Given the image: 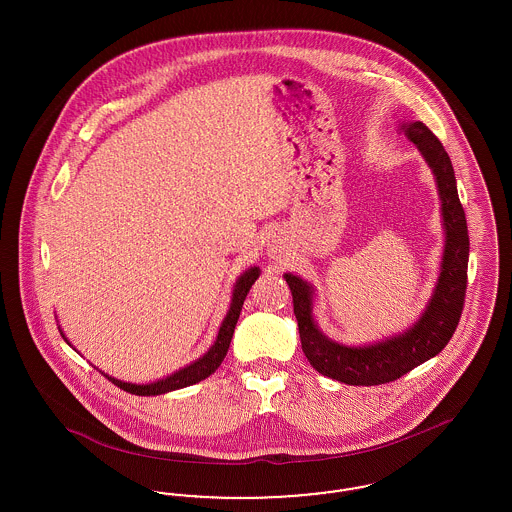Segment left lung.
<instances>
[{
	"mask_svg": "<svg viewBox=\"0 0 512 512\" xmlns=\"http://www.w3.org/2000/svg\"><path fill=\"white\" fill-rule=\"evenodd\" d=\"M405 132L436 174L445 224L441 274L422 318L405 334L390 340L366 347L340 345L318 332L313 320V288L293 274H284L292 290L293 315L297 318L301 349L307 361L322 376L349 386L388 384L411 372L414 366L436 357L453 338L463 315L470 242L453 165L441 142L424 122L407 124Z\"/></svg>",
	"mask_w": 512,
	"mask_h": 512,
	"instance_id": "8db88e82",
	"label": "left lung"
}]
</instances>
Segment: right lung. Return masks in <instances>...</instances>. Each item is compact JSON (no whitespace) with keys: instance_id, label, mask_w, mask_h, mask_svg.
Wrapping results in <instances>:
<instances>
[{"instance_id":"add662e5","label":"right lung","mask_w":512,"mask_h":512,"mask_svg":"<svg viewBox=\"0 0 512 512\" xmlns=\"http://www.w3.org/2000/svg\"><path fill=\"white\" fill-rule=\"evenodd\" d=\"M261 270L257 267L249 268L245 270L244 274L238 278L236 286H234V292H232V303H230V309L226 313V317L220 324L219 336L217 341L211 345V349L201 357L197 359L195 363H192L178 372H174L169 378L165 380H159V382H153V384H147V386H136V384H126L121 380H115V378H109V382H113L117 388L128 391L132 395H161V393H167V391L180 390V388H186V386H192L195 382H201L205 380L207 376H211L220 363L224 361L226 353H228V347H230V340H232V334H234V328H236V322L240 318L242 313V305H244L245 295L249 292V288L253 286V282L259 278ZM63 336V334H61ZM67 340V338H65Z\"/></svg>"}]
</instances>
